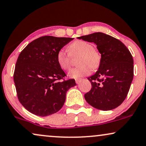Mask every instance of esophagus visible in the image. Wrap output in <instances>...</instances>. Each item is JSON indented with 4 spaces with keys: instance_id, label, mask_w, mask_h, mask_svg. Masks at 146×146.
<instances>
[{
    "instance_id": "obj_1",
    "label": "esophagus",
    "mask_w": 146,
    "mask_h": 146,
    "mask_svg": "<svg viewBox=\"0 0 146 146\" xmlns=\"http://www.w3.org/2000/svg\"><path fill=\"white\" fill-rule=\"evenodd\" d=\"M81 79H80V78L75 79V82H76L77 84H79V83L81 82Z\"/></svg>"
}]
</instances>
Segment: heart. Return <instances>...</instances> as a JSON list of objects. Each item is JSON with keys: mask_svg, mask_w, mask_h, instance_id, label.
I'll return each instance as SVG.
<instances>
[{"mask_svg": "<svg viewBox=\"0 0 146 146\" xmlns=\"http://www.w3.org/2000/svg\"><path fill=\"white\" fill-rule=\"evenodd\" d=\"M69 54L63 48L60 49L57 54V61L61 69L67 71L70 68V56L79 55L77 64L80 65L70 70L68 73L71 78L77 79L89 74L91 69H95L100 65L101 57L100 53L93 48L92 44L83 40H77L70 44L68 47Z\"/></svg>", "mask_w": 146, "mask_h": 146, "instance_id": "obj_1", "label": "heart"}]
</instances>
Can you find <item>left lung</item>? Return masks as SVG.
I'll return each mask as SVG.
<instances>
[{
    "label": "left lung",
    "instance_id": "left-lung-1",
    "mask_svg": "<svg viewBox=\"0 0 146 146\" xmlns=\"http://www.w3.org/2000/svg\"><path fill=\"white\" fill-rule=\"evenodd\" d=\"M94 42L101 54L96 73L88 77L91 89L85 94L86 102L102 111L113 110L127 97L133 77V60L125 44L103 33L77 37Z\"/></svg>",
    "mask_w": 146,
    "mask_h": 146
}]
</instances>
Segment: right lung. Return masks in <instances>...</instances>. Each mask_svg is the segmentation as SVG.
<instances>
[{
	"instance_id": "obj_1",
	"label": "right lung",
	"mask_w": 146,
	"mask_h": 146,
	"mask_svg": "<svg viewBox=\"0 0 146 146\" xmlns=\"http://www.w3.org/2000/svg\"><path fill=\"white\" fill-rule=\"evenodd\" d=\"M73 38L44 36L28 44L21 52L14 73L19 102L35 115L45 117L63 106L67 91L75 79L60 81L66 74L57 61V54Z\"/></svg>"
}]
</instances>
